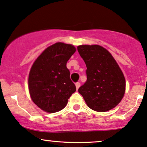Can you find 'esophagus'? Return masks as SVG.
<instances>
[{
	"label": "esophagus",
	"instance_id": "34e87169",
	"mask_svg": "<svg viewBox=\"0 0 147 147\" xmlns=\"http://www.w3.org/2000/svg\"><path fill=\"white\" fill-rule=\"evenodd\" d=\"M76 89H77V90H78V89L80 88V82H76Z\"/></svg>",
	"mask_w": 147,
	"mask_h": 147
}]
</instances>
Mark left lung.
<instances>
[{
    "label": "left lung",
    "mask_w": 147,
    "mask_h": 147,
    "mask_svg": "<svg viewBox=\"0 0 147 147\" xmlns=\"http://www.w3.org/2000/svg\"><path fill=\"white\" fill-rule=\"evenodd\" d=\"M78 51L87 67V80L78 92L91 109L109 111L124 95L125 81L122 71L111 53L100 46L80 45Z\"/></svg>",
    "instance_id": "left-lung-1"
}]
</instances>
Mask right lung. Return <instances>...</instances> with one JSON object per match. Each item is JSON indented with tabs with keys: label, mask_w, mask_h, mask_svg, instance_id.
Here are the masks:
<instances>
[{
	"label": "right lung",
	"mask_w": 147,
	"mask_h": 147,
	"mask_svg": "<svg viewBox=\"0 0 147 147\" xmlns=\"http://www.w3.org/2000/svg\"><path fill=\"white\" fill-rule=\"evenodd\" d=\"M75 52L73 45L57 42L46 49L34 63L28 79L29 91L33 102L43 111H61L76 92L66 66Z\"/></svg>",
	"instance_id": "right-lung-1"
}]
</instances>
